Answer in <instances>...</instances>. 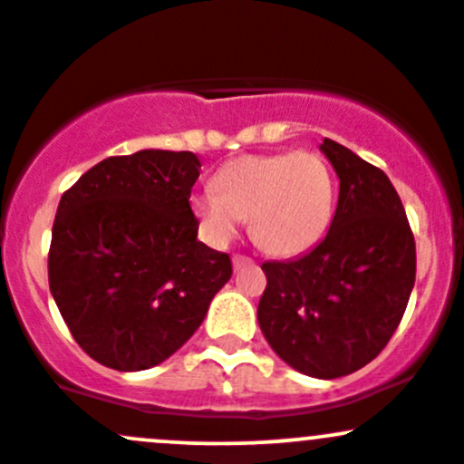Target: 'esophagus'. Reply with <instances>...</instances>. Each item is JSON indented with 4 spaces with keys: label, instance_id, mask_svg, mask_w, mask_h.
<instances>
[{
    "label": "esophagus",
    "instance_id": "34e87169",
    "mask_svg": "<svg viewBox=\"0 0 464 464\" xmlns=\"http://www.w3.org/2000/svg\"><path fill=\"white\" fill-rule=\"evenodd\" d=\"M252 258L250 256H246V254H234L232 256V266H234V270H241V267H246V266H252Z\"/></svg>",
    "mask_w": 464,
    "mask_h": 464
}]
</instances>
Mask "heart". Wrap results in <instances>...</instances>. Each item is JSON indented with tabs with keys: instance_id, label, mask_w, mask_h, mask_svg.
<instances>
[{
	"instance_id": "obj_1",
	"label": "heart",
	"mask_w": 464,
	"mask_h": 464,
	"mask_svg": "<svg viewBox=\"0 0 464 464\" xmlns=\"http://www.w3.org/2000/svg\"><path fill=\"white\" fill-rule=\"evenodd\" d=\"M214 189L194 192L190 208L217 246L232 241L243 218L254 243L274 256L310 250L330 230L336 183L318 152L238 157L217 172Z\"/></svg>"
}]
</instances>
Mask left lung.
I'll return each mask as SVG.
<instances>
[{
  "label": "left lung",
  "mask_w": 464,
  "mask_h": 464,
  "mask_svg": "<svg viewBox=\"0 0 464 464\" xmlns=\"http://www.w3.org/2000/svg\"><path fill=\"white\" fill-rule=\"evenodd\" d=\"M341 179L327 237L294 261H267L258 325L294 370L341 378L378 356L416 281V243L401 197L381 168L325 139Z\"/></svg>",
  "instance_id": "left-lung-1"
}]
</instances>
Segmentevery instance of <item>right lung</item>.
I'll use <instances>...</instances> for the list:
<instances>
[{"instance_id":"right-lung-1","label":"right lung","mask_w":464,"mask_h":464,"mask_svg":"<svg viewBox=\"0 0 464 464\" xmlns=\"http://www.w3.org/2000/svg\"><path fill=\"white\" fill-rule=\"evenodd\" d=\"M192 152L108 157L63 192L48 283L88 356L139 372L172 356L232 276L230 254L197 238Z\"/></svg>"}]
</instances>
